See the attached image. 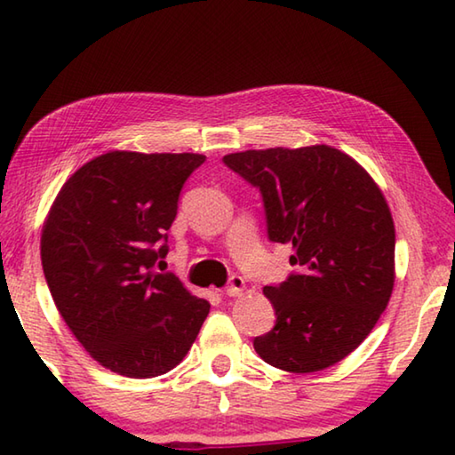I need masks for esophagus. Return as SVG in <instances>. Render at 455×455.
<instances>
[{"label": "esophagus", "mask_w": 455, "mask_h": 455, "mask_svg": "<svg viewBox=\"0 0 455 455\" xmlns=\"http://www.w3.org/2000/svg\"><path fill=\"white\" fill-rule=\"evenodd\" d=\"M243 289H244V279L243 276H238V275H233L228 279V284L225 287V295H228V297H238L243 292Z\"/></svg>", "instance_id": "34e87169"}]
</instances>
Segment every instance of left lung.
Segmentation results:
<instances>
[{
    "mask_svg": "<svg viewBox=\"0 0 455 455\" xmlns=\"http://www.w3.org/2000/svg\"><path fill=\"white\" fill-rule=\"evenodd\" d=\"M263 196L268 241L291 244L287 281L267 284L275 327L255 337L268 365L313 373L371 333L395 281V227L381 190L355 160L325 144L227 154Z\"/></svg>",
    "mask_w": 455,
    "mask_h": 455,
    "instance_id": "obj_1",
    "label": "left lung"
}]
</instances>
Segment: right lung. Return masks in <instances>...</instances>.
Wrapping results in <instances>:
<instances>
[{
  "label": "right lung",
  "instance_id": "add662e5",
  "mask_svg": "<svg viewBox=\"0 0 455 455\" xmlns=\"http://www.w3.org/2000/svg\"><path fill=\"white\" fill-rule=\"evenodd\" d=\"M203 154L106 152L58 192L42 267L61 319L100 365L146 379L187 355L211 305L156 273L188 176Z\"/></svg>",
  "mask_w": 455,
  "mask_h": 455
}]
</instances>
